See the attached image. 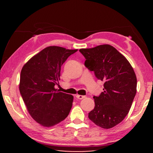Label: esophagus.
I'll list each match as a JSON object with an SVG mask.
<instances>
[{
    "instance_id": "1",
    "label": "esophagus",
    "mask_w": 153,
    "mask_h": 153,
    "mask_svg": "<svg viewBox=\"0 0 153 153\" xmlns=\"http://www.w3.org/2000/svg\"><path fill=\"white\" fill-rule=\"evenodd\" d=\"M76 97V98H77V99H79V100H82V99H83V98H86V97H85V96H82V95H79V94H77Z\"/></svg>"
}]
</instances>
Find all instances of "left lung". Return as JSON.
I'll list each match as a JSON object with an SVG mask.
<instances>
[{
	"label": "left lung",
	"instance_id": "1",
	"mask_svg": "<svg viewBox=\"0 0 153 153\" xmlns=\"http://www.w3.org/2000/svg\"><path fill=\"white\" fill-rule=\"evenodd\" d=\"M84 65L104 81V88L94 97L95 106L88 118L96 125L110 129L126 117L136 94L137 79L132 67L122 54L109 45L79 49Z\"/></svg>",
	"mask_w": 153,
	"mask_h": 153
}]
</instances>
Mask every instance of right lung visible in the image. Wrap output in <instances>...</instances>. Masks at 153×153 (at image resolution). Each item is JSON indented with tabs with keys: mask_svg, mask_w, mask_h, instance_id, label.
I'll return each mask as SVG.
<instances>
[{
	"mask_svg": "<svg viewBox=\"0 0 153 153\" xmlns=\"http://www.w3.org/2000/svg\"><path fill=\"white\" fill-rule=\"evenodd\" d=\"M77 51V49L48 46L23 67L20 94L30 115L41 126L49 128L56 125L70 112L74 97L59 92L55 86L60 80L62 65Z\"/></svg>",
	"mask_w": 153,
	"mask_h": 153,
	"instance_id": "obj_1",
	"label": "right lung"
}]
</instances>
